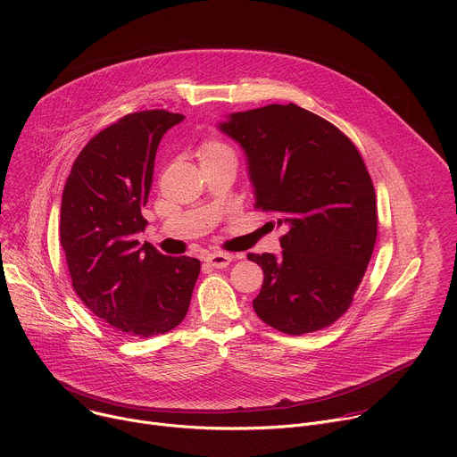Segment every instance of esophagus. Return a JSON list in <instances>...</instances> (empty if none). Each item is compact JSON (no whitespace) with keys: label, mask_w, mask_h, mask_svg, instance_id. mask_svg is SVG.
I'll return each instance as SVG.
<instances>
[{"label":"esophagus","mask_w":457,"mask_h":457,"mask_svg":"<svg viewBox=\"0 0 457 457\" xmlns=\"http://www.w3.org/2000/svg\"><path fill=\"white\" fill-rule=\"evenodd\" d=\"M231 260H233V256L228 254V253H210V254L206 256V262H208L212 268H215V270H222V268L229 266Z\"/></svg>","instance_id":"obj_1"}]
</instances>
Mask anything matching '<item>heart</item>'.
I'll list each match as a JSON object with an SVG mask.
<instances>
[{
    "mask_svg": "<svg viewBox=\"0 0 457 457\" xmlns=\"http://www.w3.org/2000/svg\"><path fill=\"white\" fill-rule=\"evenodd\" d=\"M197 157L201 161V164H208V162H215V161H222V159H233L237 161L235 150L231 148V145H228L222 139H204L199 148H197Z\"/></svg>",
    "mask_w": 457,
    "mask_h": 457,
    "instance_id": "obj_1",
    "label": "heart"
}]
</instances>
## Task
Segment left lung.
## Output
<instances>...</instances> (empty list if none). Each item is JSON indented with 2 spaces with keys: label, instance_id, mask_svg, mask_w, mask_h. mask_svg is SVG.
Returning a JSON list of instances; mask_svg holds the SVG:
<instances>
[{
  "label": "left lung",
  "instance_id": "8db88e82",
  "mask_svg": "<svg viewBox=\"0 0 457 457\" xmlns=\"http://www.w3.org/2000/svg\"><path fill=\"white\" fill-rule=\"evenodd\" d=\"M219 128L245 152L254 208L286 229L278 258L247 254L264 271L256 316L293 337L329 328L353 303L378 235L376 193L358 148L293 103L231 113Z\"/></svg>",
  "mask_w": 457,
  "mask_h": 457
}]
</instances>
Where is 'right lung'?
<instances>
[{
	"label": "right lung",
	"instance_id": "obj_1",
	"mask_svg": "<svg viewBox=\"0 0 457 457\" xmlns=\"http://www.w3.org/2000/svg\"><path fill=\"white\" fill-rule=\"evenodd\" d=\"M184 115L128 113L94 136L62 189L59 237L72 286L112 328L141 338L164 335L184 320L201 262L139 245L159 143Z\"/></svg>",
	"mask_w": 457,
	"mask_h": 457
}]
</instances>
